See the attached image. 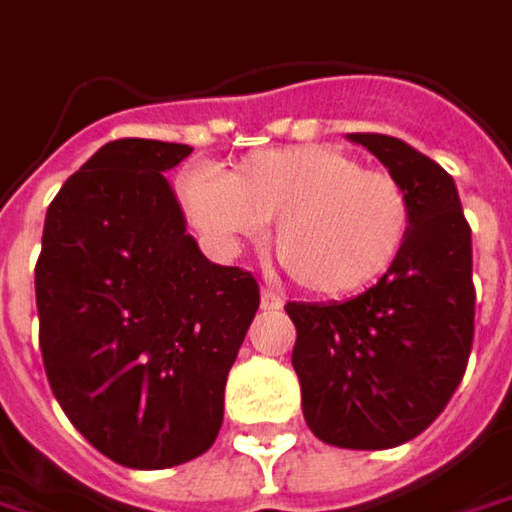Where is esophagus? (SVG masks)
Returning a JSON list of instances; mask_svg holds the SVG:
<instances>
[{
    "label": "esophagus",
    "instance_id": "1",
    "mask_svg": "<svg viewBox=\"0 0 512 512\" xmlns=\"http://www.w3.org/2000/svg\"><path fill=\"white\" fill-rule=\"evenodd\" d=\"M280 306H283V298L275 295L272 289H263V292H260V309L272 312V309H280Z\"/></svg>",
    "mask_w": 512,
    "mask_h": 512
}]
</instances>
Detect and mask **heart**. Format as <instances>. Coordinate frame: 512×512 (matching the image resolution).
Here are the masks:
<instances>
[{"mask_svg": "<svg viewBox=\"0 0 512 512\" xmlns=\"http://www.w3.org/2000/svg\"><path fill=\"white\" fill-rule=\"evenodd\" d=\"M186 206L217 240L255 237L275 223V260L318 298L378 283L404 252L412 223L404 186L338 145L257 151L223 180L191 174Z\"/></svg>", "mask_w": 512, "mask_h": 512, "instance_id": "b5f03b06", "label": "heart"}]
</instances>
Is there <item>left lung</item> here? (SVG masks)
Listing matches in <instances>:
<instances>
[{
  "label": "left lung",
  "instance_id": "left-lung-1",
  "mask_svg": "<svg viewBox=\"0 0 512 512\" xmlns=\"http://www.w3.org/2000/svg\"><path fill=\"white\" fill-rule=\"evenodd\" d=\"M410 197V237L358 298L286 303L300 407L323 444L389 450L421 435L461 384L473 346V243L456 180L387 134H346Z\"/></svg>",
  "mask_w": 512,
  "mask_h": 512
}]
</instances>
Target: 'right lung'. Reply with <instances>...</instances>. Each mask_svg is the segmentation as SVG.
I'll use <instances>...</instances> for the list:
<instances>
[{"mask_svg": "<svg viewBox=\"0 0 512 512\" xmlns=\"http://www.w3.org/2000/svg\"><path fill=\"white\" fill-rule=\"evenodd\" d=\"M191 154L105 143L45 214L36 263L39 346L59 407L102 456L166 470L203 456L226 378L260 306L255 278L186 232L166 171Z\"/></svg>", "mask_w": 512, "mask_h": 512, "instance_id": "obj_1", "label": "right lung"}]
</instances>
